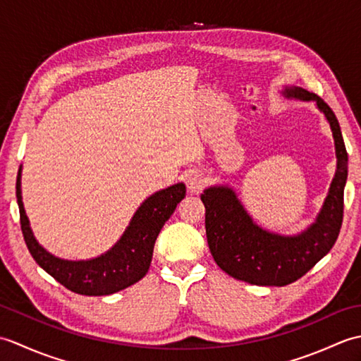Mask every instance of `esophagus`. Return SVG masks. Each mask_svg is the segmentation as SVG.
I'll use <instances>...</instances> for the list:
<instances>
[{"mask_svg": "<svg viewBox=\"0 0 361 361\" xmlns=\"http://www.w3.org/2000/svg\"><path fill=\"white\" fill-rule=\"evenodd\" d=\"M185 183H186L189 192L198 194L203 189V183L204 181H203V176L198 173V172L188 171L186 175H185Z\"/></svg>", "mask_w": 361, "mask_h": 361, "instance_id": "obj_1", "label": "esophagus"}]
</instances>
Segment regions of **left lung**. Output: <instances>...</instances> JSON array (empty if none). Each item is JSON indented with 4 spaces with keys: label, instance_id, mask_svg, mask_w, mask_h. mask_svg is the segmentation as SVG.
Listing matches in <instances>:
<instances>
[{
    "label": "left lung",
    "instance_id": "8db88e82",
    "mask_svg": "<svg viewBox=\"0 0 361 361\" xmlns=\"http://www.w3.org/2000/svg\"><path fill=\"white\" fill-rule=\"evenodd\" d=\"M283 97L315 102L332 130L336 169L315 221L304 231L283 235L259 226L231 186L219 185L203 190L204 226L211 255L216 264L252 286L283 287L319 262L332 250L343 221V195L348 180V152L341 128L323 99L301 87H283Z\"/></svg>",
    "mask_w": 361,
    "mask_h": 361
}]
</instances>
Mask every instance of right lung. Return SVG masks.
I'll return each instance as SVG.
<instances>
[{
  "mask_svg": "<svg viewBox=\"0 0 361 361\" xmlns=\"http://www.w3.org/2000/svg\"><path fill=\"white\" fill-rule=\"evenodd\" d=\"M186 195L183 183L161 189L141 203L119 240L104 255L87 260H68L51 255L37 242L21 197V167L17 176V203L21 231L35 262L68 290L87 296L113 295L141 281L153 256L155 240L176 204Z\"/></svg>",
  "mask_w": 361,
  "mask_h": 361,
  "instance_id": "1",
  "label": "right lung"
}]
</instances>
